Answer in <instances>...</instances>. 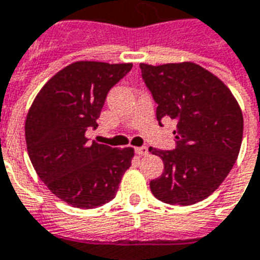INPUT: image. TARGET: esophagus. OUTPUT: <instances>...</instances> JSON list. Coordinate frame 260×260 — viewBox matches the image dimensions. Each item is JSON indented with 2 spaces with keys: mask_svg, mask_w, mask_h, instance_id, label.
I'll return each mask as SVG.
<instances>
[{
  "mask_svg": "<svg viewBox=\"0 0 260 260\" xmlns=\"http://www.w3.org/2000/svg\"><path fill=\"white\" fill-rule=\"evenodd\" d=\"M135 152H136V153H138V155L146 156L149 153V149L146 148V146H141V148H136Z\"/></svg>",
  "mask_w": 260,
  "mask_h": 260,
  "instance_id": "34e87169",
  "label": "esophagus"
}]
</instances>
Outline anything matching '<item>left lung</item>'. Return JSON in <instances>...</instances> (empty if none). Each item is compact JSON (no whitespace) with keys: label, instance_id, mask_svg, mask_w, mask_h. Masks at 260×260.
I'll return each instance as SVG.
<instances>
[{"label":"left lung","instance_id":"left-lung-1","mask_svg":"<svg viewBox=\"0 0 260 260\" xmlns=\"http://www.w3.org/2000/svg\"><path fill=\"white\" fill-rule=\"evenodd\" d=\"M142 77L157 103L156 117L174 119V150L149 148L165 170L150 191L166 204L191 206L212 194L239 155L244 117L231 90L193 61L152 66L141 63Z\"/></svg>","mask_w":260,"mask_h":260}]
</instances>
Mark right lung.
Masks as SVG:
<instances>
[{"label": "right lung", "mask_w": 260, "mask_h": 260, "mask_svg": "<svg viewBox=\"0 0 260 260\" xmlns=\"http://www.w3.org/2000/svg\"><path fill=\"white\" fill-rule=\"evenodd\" d=\"M132 63L74 61L54 74L34 100L25 121L29 159L52 193L77 208L111 201L134 148L88 142L107 94Z\"/></svg>", "instance_id": "add662e5"}]
</instances>
